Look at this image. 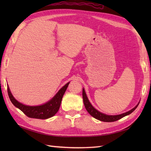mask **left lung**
Wrapping results in <instances>:
<instances>
[{
    "instance_id": "1",
    "label": "left lung",
    "mask_w": 151,
    "mask_h": 151,
    "mask_svg": "<svg viewBox=\"0 0 151 151\" xmlns=\"http://www.w3.org/2000/svg\"><path fill=\"white\" fill-rule=\"evenodd\" d=\"M82 97H83V101H84L85 108L86 109V110L88 111V113L94 118L97 119L99 121H104V122L116 121L119 119H120L124 117V116L129 115V114L132 113V112L136 110V108L137 107V106L139 105V102H138V104H137L135 107L133 108L132 110L125 112V113L121 114L119 115H106L105 114L102 113V112H100L99 111H98L97 109H95L93 106L92 104L90 103V102H89V101L88 100V98L87 97V95H86V93L84 88H83V90H82Z\"/></svg>"
}]
</instances>
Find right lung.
Instances as JSON below:
<instances>
[{"mask_svg":"<svg viewBox=\"0 0 151 151\" xmlns=\"http://www.w3.org/2000/svg\"><path fill=\"white\" fill-rule=\"evenodd\" d=\"M69 84V82L63 86L50 101L40 106H28L21 103L14 98L8 86V93L12 104L30 118L46 119L54 116L59 110L62 97Z\"/></svg>","mask_w":151,"mask_h":151,"instance_id":"add662e5","label":"right lung"}]
</instances>
